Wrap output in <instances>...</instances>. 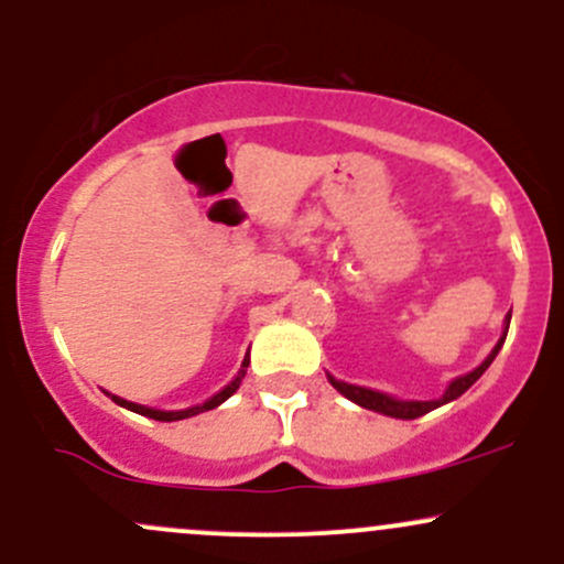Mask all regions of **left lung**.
I'll use <instances>...</instances> for the list:
<instances>
[{
    "label": "left lung",
    "mask_w": 564,
    "mask_h": 564,
    "mask_svg": "<svg viewBox=\"0 0 564 564\" xmlns=\"http://www.w3.org/2000/svg\"><path fill=\"white\" fill-rule=\"evenodd\" d=\"M508 324H511V316L506 318V332H502V337H500V340H497V346L491 348L489 357H486L481 365L476 367V370L467 372V376L454 378V381L448 383V389L443 391L441 400H426V402H422V400H394V397L383 394V391H372V389H365V387H354V383H346V381H335V378H332V376H329V383L337 391H340L343 397H348V400L357 402V405L367 408V411L383 413V416H391V419H419V416H424V413L435 411V408H441V405H446V402L456 400V397H462L467 389L473 387V383L478 381V378L484 376L486 367H489L491 361H495L497 351H500L502 343H506Z\"/></svg>",
    "instance_id": "obj_1"
}]
</instances>
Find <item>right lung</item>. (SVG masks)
Returning <instances> with one entry per match:
<instances>
[{
	"label": "right lung",
	"mask_w": 564,
	"mask_h": 564,
	"mask_svg": "<svg viewBox=\"0 0 564 564\" xmlns=\"http://www.w3.org/2000/svg\"><path fill=\"white\" fill-rule=\"evenodd\" d=\"M246 367H248V357L242 359V367H240V372H237L235 376V381L232 383H227V387H224L221 391H218V394H213L210 400L207 402H203V405H194V408H186V411H156V408H145V405H138V402H129V400H121V397H116V394H110L112 397V402H116V405H121V408H127V411H134V413H140V416H148V419H156V422H181V419H188V416H197V413H203V411H213V408H218L221 405L224 400H229V397L235 394L237 389H240V383H242V378H246Z\"/></svg>",
	"instance_id": "right-lung-1"
}]
</instances>
